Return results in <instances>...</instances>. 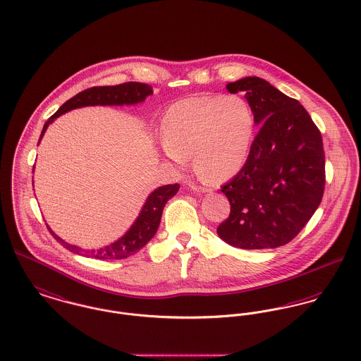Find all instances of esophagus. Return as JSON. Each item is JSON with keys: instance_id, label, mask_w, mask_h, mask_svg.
Returning <instances> with one entry per match:
<instances>
[{"instance_id": "1", "label": "esophagus", "mask_w": 361, "mask_h": 361, "mask_svg": "<svg viewBox=\"0 0 361 361\" xmlns=\"http://www.w3.org/2000/svg\"><path fill=\"white\" fill-rule=\"evenodd\" d=\"M189 186L190 189L192 190V191H197V192H208V191H210V189H207L204 186H198L195 183H190Z\"/></svg>"}]
</instances>
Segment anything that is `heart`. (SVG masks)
I'll return each mask as SVG.
<instances>
[{"label":"heart","instance_id":"b5f03b06","mask_svg":"<svg viewBox=\"0 0 361 361\" xmlns=\"http://www.w3.org/2000/svg\"><path fill=\"white\" fill-rule=\"evenodd\" d=\"M255 134V115L239 96H194L171 104L161 116L160 137L179 166L192 156L200 175L224 180L242 170Z\"/></svg>","mask_w":361,"mask_h":361}]
</instances>
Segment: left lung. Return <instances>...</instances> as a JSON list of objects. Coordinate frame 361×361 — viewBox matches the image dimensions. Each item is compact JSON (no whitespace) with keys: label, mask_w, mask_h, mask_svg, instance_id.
<instances>
[{"label":"left lung","mask_w":361,"mask_h":361,"mask_svg":"<svg viewBox=\"0 0 361 361\" xmlns=\"http://www.w3.org/2000/svg\"><path fill=\"white\" fill-rule=\"evenodd\" d=\"M243 92L261 125L246 163L221 186L231 213L217 235L246 250L289 243L310 221L324 191L322 135L303 106L259 77L227 84Z\"/></svg>","instance_id":"left-lung-1"}]
</instances>
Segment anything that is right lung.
<instances>
[{"mask_svg":"<svg viewBox=\"0 0 361 361\" xmlns=\"http://www.w3.org/2000/svg\"><path fill=\"white\" fill-rule=\"evenodd\" d=\"M153 90L151 85L142 84V82H123L119 85H113V87H92L88 88L80 94L73 96L68 102H65L56 114L51 115L49 121L44 123L43 130L40 134V138L46 132L47 126L58 118L59 115L65 114L71 110H75L78 107H85V106H122V104H135L140 102H144L147 96L152 95ZM39 138V141H40ZM179 190V185H166L159 189L154 190L148 197L147 202L140 212V216L134 221L133 226L130 229L114 243L110 246L97 248V250H81L80 247L73 246L58 238L57 235L49 228L50 233L54 236V239L58 243H61L65 248L69 251L95 258V259H122L133 255L138 252L142 247L145 246L157 231L160 220H161V213L163 209L166 207L167 201L172 198Z\"/></svg>","mask_w":361,"mask_h":361,"instance_id":"1","label":"right lung"}]
</instances>
